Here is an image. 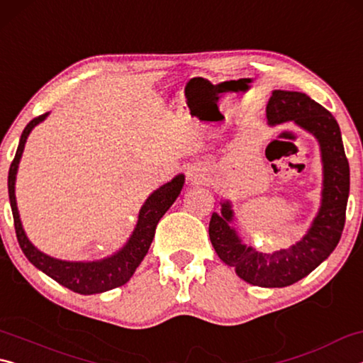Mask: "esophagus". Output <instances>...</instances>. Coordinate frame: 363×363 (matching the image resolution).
Listing matches in <instances>:
<instances>
[{
  "instance_id": "34e87169",
  "label": "esophagus",
  "mask_w": 363,
  "mask_h": 363,
  "mask_svg": "<svg viewBox=\"0 0 363 363\" xmlns=\"http://www.w3.org/2000/svg\"><path fill=\"white\" fill-rule=\"evenodd\" d=\"M187 177H189L190 182L200 184V182H203V181L208 179V169L200 163L192 164V167H190L189 171H187Z\"/></svg>"
}]
</instances>
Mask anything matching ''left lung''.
Returning <instances> with one entry per match:
<instances>
[{"instance_id":"left-lung-1","label":"left lung","mask_w":363,"mask_h":363,"mask_svg":"<svg viewBox=\"0 0 363 363\" xmlns=\"http://www.w3.org/2000/svg\"><path fill=\"white\" fill-rule=\"evenodd\" d=\"M266 115L269 126L291 121L315 138L323 174L320 208L301 240L262 253L238 235L232 201L223 200L220 213H213L210 220V240L219 259L235 269L242 280L262 288H284L320 266L340 242L349 199V163L335 116L307 94L275 89Z\"/></svg>"}]
</instances>
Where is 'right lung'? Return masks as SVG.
<instances>
[{"label": "right lung", "mask_w": 363, "mask_h": 363, "mask_svg": "<svg viewBox=\"0 0 363 363\" xmlns=\"http://www.w3.org/2000/svg\"><path fill=\"white\" fill-rule=\"evenodd\" d=\"M48 115L49 112L36 116L26 126L19 140V147H17L16 157L12 160L9 168L8 190L17 240H19L23 255L27 256V259L36 269H40L48 277L56 280L57 284L69 288V290L79 294H97L113 290L116 286L125 285L133 277L134 270L138 269L139 264L143 262L147 251L150 248L153 235H155L158 220L163 218V214L169 210V206L179 196L184 182H186V176L182 173L174 176L169 182L160 186L147 196L144 205L139 210L138 223L134 225L133 233L126 243L120 250H116L115 253L96 261H65L49 256L28 240L27 233L23 230L16 200V177L23 149H26V143L33 128L40 125L41 121H45Z\"/></svg>", "instance_id": "obj_1"}]
</instances>
